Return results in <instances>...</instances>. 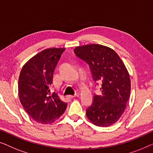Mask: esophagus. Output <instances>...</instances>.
I'll return each instance as SVG.
<instances>
[{
	"mask_svg": "<svg viewBox=\"0 0 153 153\" xmlns=\"http://www.w3.org/2000/svg\"><path fill=\"white\" fill-rule=\"evenodd\" d=\"M75 97H76V95H68L67 97L69 98V99H72V98H74Z\"/></svg>",
	"mask_w": 153,
	"mask_h": 153,
	"instance_id": "esophagus-1",
	"label": "esophagus"
}]
</instances>
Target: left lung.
<instances>
[{
    "label": "left lung",
    "mask_w": 153,
    "mask_h": 153,
    "mask_svg": "<svg viewBox=\"0 0 153 153\" xmlns=\"http://www.w3.org/2000/svg\"><path fill=\"white\" fill-rule=\"evenodd\" d=\"M77 57L89 65L93 80L102 83V93L94 95L86 116L99 127H108L119 120L126 108L131 90L128 71L111 48L97 44L77 47Z\"/></svg>",
    "instance_id": "8db88e82"
}]
</instances>
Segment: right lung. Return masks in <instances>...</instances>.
I'll return each mask as SVG.
<instances>
[{
    "label": "right lung",
    "instance_id": "right-lung-1",
    "mask_svg": "<svg viewBox=\"0 0 153 153\" xmlns=\"http://www.w3.org/2000/svg\"><path fill=\"white\" fill-rule=\"evenodd\" d=\"M65 50H43L31 58L21 70L18 83L21 104L33 120L42 124L53 123L68 106L57 93L50 95L54 70Z\"/></svg>",
    "mask_w": 153,
    "mask_h": 153
}]
</instances>
